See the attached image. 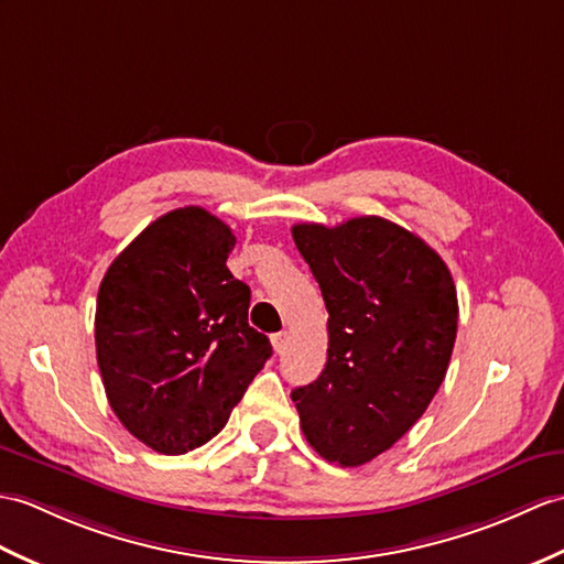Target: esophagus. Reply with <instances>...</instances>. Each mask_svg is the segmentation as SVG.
<instances>
[{
    "label": "esophagus",
    "instance_id": "obj_1",
    "mask_svg": "<svg viewBox=\"0 0 564 564\" xmlns=\"http://www.w3.org/2000/svg\"><path fill=\"white\" fill-rule=\"evenodd\" d=\"M285 344H288V332H279V334L271 336V346H273V350H276V352H283Z\"/></svg>",
    "mask_w": 564,
    "mask_h": 564
}]
</instances>
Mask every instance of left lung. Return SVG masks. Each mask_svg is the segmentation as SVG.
Segmentation results:
<instances>
[{"instance_id":"obj_1","label":"left lung","mask_w":564,"mask_h":564,"mask_svg":"<svg viewBox=\"0 0 564 564\" xmlns=\"http://www.w3.org/2000/svg\"><path fill=\"white\" fill-rule=\"evenodd\" d=\"M293 240L329 312L324 370L291 394L300 425L326 462L368 464L411 430L447 375L459 322L452 273L379 216L297 223Z\"/></svg>"}]
</instances>
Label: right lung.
Instances as JSON below:
<instances>
[{"label": "right lung", "instance_id": "1", "mask_svg": "<svg viewBox=\"0 0 564 564\" xmlns=\"http://www.w3.org/2000/svg\"><path fill=\"white\" fill-rule=\"evenodd\" d=\"M232 230L175 208L117 254L100 283L96 356L120 423L147 447L185 454L216 437L271 344L247 324L250 288L228 271Z\"/></svg>", "mask_w": 564, "mask_h": 564}]
</instances>
